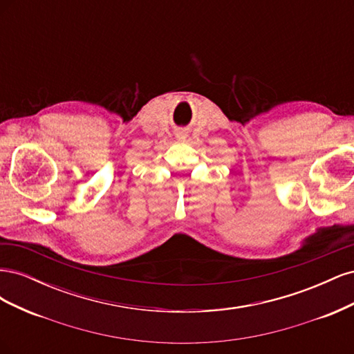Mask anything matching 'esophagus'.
<instances>
[{
	"label": "esophagus",
	"mask_w": 354,
	"mask_h": 354,
	"mask_svg": "<svg viewBox=\"0 0 354 354\" xmlns=\"http://www.w3.org/2000/svg\"><path fill=\"white\" fill-rule=\"evenodd\" d=\"M185 137H186V136H183V134H178V136H177V138H180V140H181V138H185Z\"/></svg>",
	"instance_id": "esophagus-1"
}]
</instances>
